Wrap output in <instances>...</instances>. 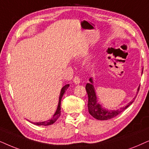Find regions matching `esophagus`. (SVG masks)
I'll return each instance as SVG.
<instances>
[{"label": "esophagus", "mask_w": 149, "mask_h": 149, "mask_svg": "<svg viewBox=\"0 0 149 149\" xmlns=\"http://www.w3.org/2000/svg\"><path fill=\"white\" fill-rule=\"evenodd\" d=\"M73 81L76 84H78L80 83V78H79L78 76H75L74 78H73Z\"/></svg>", "instance_id": "1"}]
</instances>
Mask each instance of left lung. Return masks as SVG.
<instances>
[{"mask_svg":"<svg viewBox=\"0 0 149 149\" xmlns=\"http://www.w3.org/2000/svg\"><path fill=\"white\" fill-rule=\"evenodd\" d=\"M90 83H87L86 85V91L88 94V112L90 113L91 116L97 120H108L111 119V118L115 117L119 114L120 112L125 110L127 108H128L133 102H134L135 99H136V96L133 99L132 101L129 103L128 105H127L125 107H123L120 109L116 110H107V109L103 108L100 104L97 103V96L95 92V88L93 86V81L92 78L89 79ZM140 86L138 88V93L139 91Z\"/></svg>","mask_w":149,"mask_h":149,"instance_id":"1","label":"left lung"}]
</instances>
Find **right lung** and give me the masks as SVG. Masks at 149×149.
Wrapping results in <instances>:
<instances>
[{
    "instance_id": "obj_1",
    "label": "right lung",
    "mask_w": 149,
    "mask_h": 149,
    "mask_svg": "<svg viewBox=\"0 0 149 149\" xmlns=\"http://www.w3.org/2000/svg\"><path fill=\"white\" fill-rule=\"evenodd\" d=\"M69 86V84H66L65 86H64L61 89V93H60V96H59V100H58V107H57L56 111V112L54 113V114L53 115V117L49 119L48 120H46V121H43V122H38V123H32L36 125H44V126H47V125H50L54 123L56 121V120L58 119L61 115V100H62V97L64 95V93H65V91L68 88V87Z\"/></svg>"
}]
</instances>
